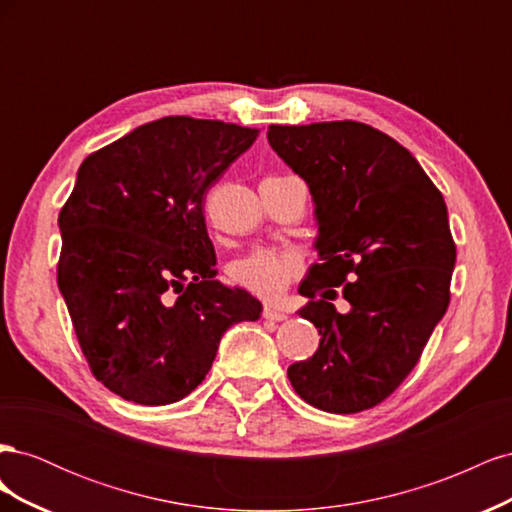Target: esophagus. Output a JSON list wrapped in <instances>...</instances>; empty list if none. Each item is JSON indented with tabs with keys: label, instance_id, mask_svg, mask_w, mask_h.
<instances>
[{
	"label": "esophagus",
	"instance_id": "34e87169",
	"mask_svg": "<svg viewBox=\"0 0 512 512\" xmlns=\"http://www.w3.org/2000/svg\"><path fill=\"white\" fill-rule=\"evenodd\" d=\"M262 316H265L267 320H273V322H282V320L288 318L284 312H280V309H275V307H265V309H262Z\"/></svg>",
	"mask_w": 512,
	"mask_h": 512
}]
</instances>
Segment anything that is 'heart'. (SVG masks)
<instances>
[{
    "mask_svg": "<svg viewBox=\"0 0 512 512\" xmlns=\"http://www.w3.org/2000/svg\"><path fill=\"white\" fill-rule=\"evenodd\" d=\"M301 260L292 252H277L258 247L232 262L228 275L235 286L256 294L260 299L273 301L299 275Z\"/></svg>",
    "mask_w": 512,
    "mask_h": 512,
    "instance_id": "1",
    "label": "heart"
}]
</instances>
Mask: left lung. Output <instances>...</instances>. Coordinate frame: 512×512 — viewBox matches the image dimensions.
<instances>
[{"label":"left lung","instance_id":"left-lung-1","mask_svg":"<svg viewBox=\"0 0 512 512\" xmlns=\"http://www.w3.org/2000/svg\"><path fill=\"white\" fill-rule=\"evenodd\" d=\"M269 145L309 188L320 262L299 316L320 346L288 378L309 406L374 408L421 359L451 301L455 241L446 203L412 153L359 121L269 126ZM339 287L349 301L332 305Z\"/></svg>","mask_w":512,"mask_h":512}]
</instances>
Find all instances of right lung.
<instances>
[{
    "label": "right lung",
    "instance_id": "add662e5",
    "mask_svg": "<svg viewBox=\"0 0 512 512\" xmlns=\"http://www.w3.org/2000/svg\"><path fill=\"white\" fill-rule=\"evenodd\" d=\"M260 130L162 117L91 153L59 213L57 284L108 391L166 406L205 380L222 335L262 305L215 280L205 194Z\"/></svg>",
    "mask_w": 512,
    "mask_h": 512
}]
</instances>
